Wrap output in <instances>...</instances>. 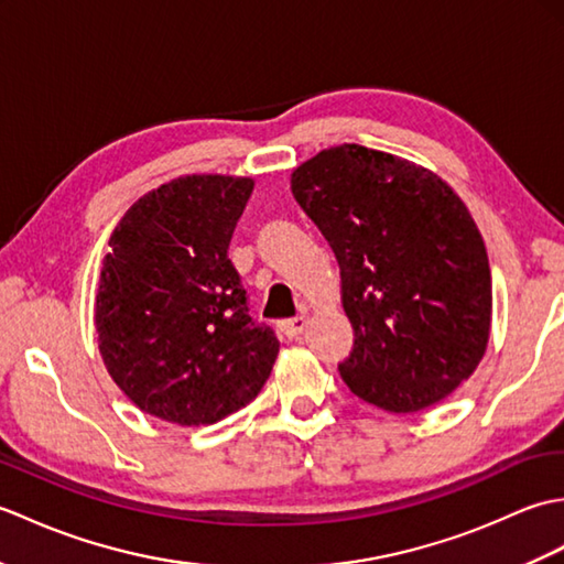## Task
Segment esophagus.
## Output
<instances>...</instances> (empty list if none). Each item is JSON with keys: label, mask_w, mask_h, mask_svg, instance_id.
Masks as SVG:
<instances>
[{"label": "esophagus", "mask_w": 564, "mask_h": 564, "mask_svg": "<svg viewBox=\"0 0 564 564\" xmlns=\"http://www.w3.org/2000/svg\"><path fill=\"white\" fill-rule=\"evenodd\" d=\"M307 325H310V319L301 315V317H293V319H283L281 325H279V329H281L289 339H297V337H301V334L307 329Z\"/></svg>", "instance_id": "34e87169"}]
</instances>
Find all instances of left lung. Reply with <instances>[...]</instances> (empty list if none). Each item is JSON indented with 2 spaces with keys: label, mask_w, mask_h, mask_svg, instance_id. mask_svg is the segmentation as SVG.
<instances>
[{
  "label": "left lung",
  "mask_w": 564,
  "mask_h": 564,
  "mask_svg": "<svg viewBox=\"0 0 564 564\" xmlns=\"http://www.w3.org/2000/svg\"><path fill=\"white\" fill-rule=\"evenodd\" d=\"M291 191L339 261L346 386L394 414L446 400L492 332L485 239L460 196L426 166L354 142L297 164Z\"/></svg>",
  "instance_id": "1"
}]
</instances>
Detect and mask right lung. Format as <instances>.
Returning <instances> with one entry per match:
<instances>
[{
  "instance_id": "obj_1",
  "label": "right lung",
  "mask_w": 564,
  "mask_h": 564,
  "mask_svg": "<svg viewBox=\"0 0 564 564\" xmlns=\"http://www.w3.org/2000/svg\"><path fill=\"white\" fill-rule=\"evenodd\" d=\"M251 191V176L172 178L109 239L94 303L99 354L126 398L162 422L208 426L242 410L279 356L227 259Z\"/></svg>"
}]
</instances>
